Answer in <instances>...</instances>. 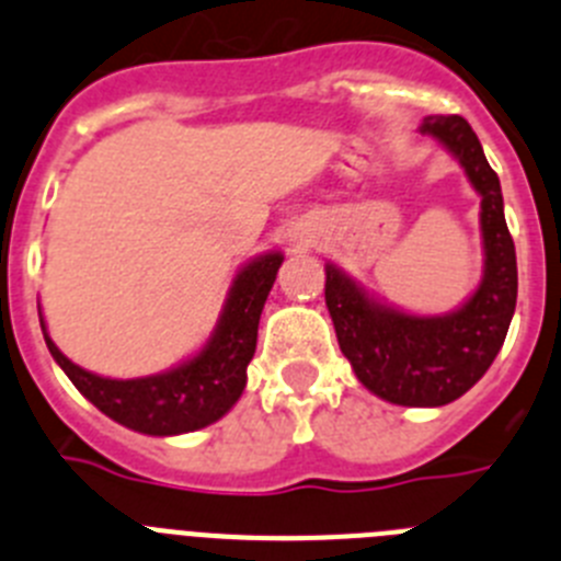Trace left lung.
<instances>
[{
	"instance_id": "left-lung-1",
	"label": "left lung",
	"mask_w": 561,
	"mask_h": 561,
	"mask_svg": "<svg viewBox=\"0 0 561 561\" xmlns=\"http://www.w3.org/2000/svg\"><path fill=\"white\" fill-rule=\"evenodd\" d=\"M421 134L453 153L480 196L483 277L460 309L421 317L393 309L325 264V306L356 379L401 408H440L489 370L517 306V252L505 227L497 173L472 126L458 114H430Z\"/></svg>"
}]
</instances>
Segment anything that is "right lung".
Listing matches in <instances>:
<instances>
[{
	"instance_id": "add662e5",
	"label": "right lung",
	"mask_w": 561,
	"mask_h": 561,
	"mask_svg": "<svg viewBox=\"0 0 561 561\" xmlns=\"http://www.w3.org/2000/svg\"><path fill=\"white\" fill-rule=\"evenodd\" d=\"M280 264L284 252L272 250L241 266L205 348L162 374L106 379L67 359L42 323L44 342L69 381L112 421L142 435L193 433L219 421L244 393L257 320Z\"/></svg>"
}]
</instances>
